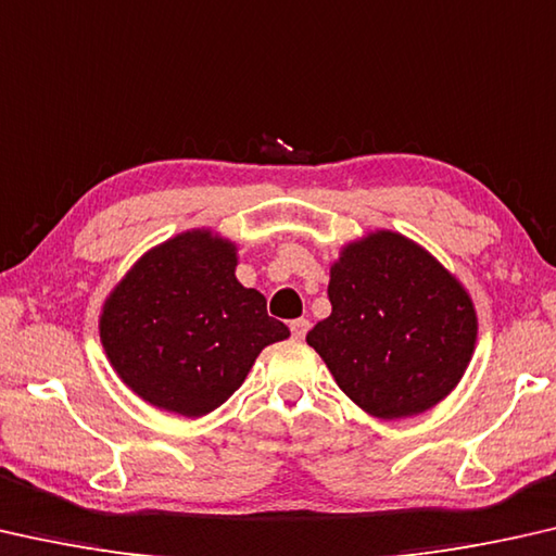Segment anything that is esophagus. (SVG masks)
<instances>
[{
  "mask_svg": "<svg viewBox=\"0 0 556 556\" xmlns=\"http://www.w3.org/2000/svg\"><path fill=\"white\" fill-rule=\"evenodd\" d=\"M307 330H311V323H307L305 317H298V320L290 323V332H293L295 340H303L305 334H307Z\"/></svg>",
  "mask_w": 556,
  "mask_h": 556,
  "instance_id": "34e87169",
  "label": "esophagus"
}]
</instances>
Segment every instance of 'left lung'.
I'll use <instances>...</instances> for the list:
<instances>
[{"label":"left lung","mask_w":556,"mask_h":556,"mask_svg":"<svg viewBox=\"0 0 556 556\" xmlns=\"http://www.w3.org/2000/svg\"><path fill=\"white\" fill-rule=\"evenodd\" d=\"M332 313L307 332L338 387L364 412L406 418L451 394L476 350L468 290L429 251L371 231L330 268Z\"/></svg>","instance_id":"left-lung-1"}]
</instances>
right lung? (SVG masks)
<instances>
[{
  "instance_id": "1",
  "label": "right lung",
  "mask_w": 556,
  "mask_h": 556,
  "mask_svg": "<svg viewBox=\"0 0 556 556\" xmlns=\"http://www.w3.org/2000/svg\"><path fill=\"white\" fill-rule=\"evenodd\" d=\"M236 243L208 229L154 245L113 288L100 342L144 402L187 418L222 406L263 348L290 338L266 298L236 280Z\"/></svg>"
}]
</instances>
